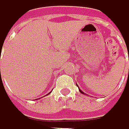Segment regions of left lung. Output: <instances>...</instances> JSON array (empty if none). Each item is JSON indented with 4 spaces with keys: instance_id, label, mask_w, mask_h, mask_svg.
Returning <instances> with one entry per match:
<instances>
[{
    "instance_id": "1",
    "label": "left lung",
    "mask_w": 129,
    "mask_h": 129,
    "mask_svg": "<svg viewBox=\"0 0 129 129\" xmlns=\"http://www.w3.org/2000/svg\"><path fill=\"white\" fill-rule=\"evenodd\" d=\"M76 86H77V85H76ZM79 92H80L81 93H82V94H84V92H82V91H81V89H80L79 88Z\"/></svg>"
}]
</instances>
